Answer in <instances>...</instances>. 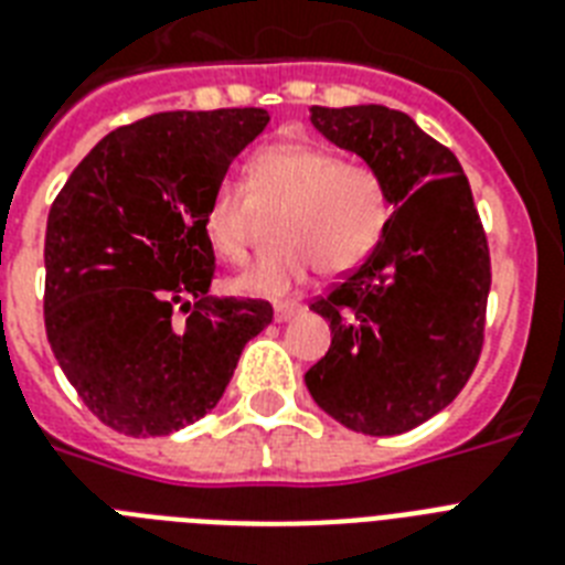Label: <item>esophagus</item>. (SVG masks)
Returning <instances> with one entry per match:
<instances>
[{"mask_svg": "<svg viewBox=\"0 0 565 565\" xmlns=\"http://www.w3.org/2000/svg\"><path fill=\"white\" fill-rule=\"evenodd\" d=\"M299 313V305H290V301H284V305H275V322H287Z\"/></svg>", "mask_w": 565, "mask_h": 565, "instance_id": "obj_1", "label": "esophagus"}]
</instances>
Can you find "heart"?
Instances as JSON below:
<instances>
[{"instance_id": "b5f03b06", "label": "heart", "mask_w": 565, "mask_h": 565, "mask_svg": "<svg viewBox=\"0 0 565 565\" xmlns=\"http://www.w3.org/2000/svg\"><path fill=\"white\" fill-rule=\"evenodd\" d=\"M246 190L222 184L204 207L202 231L220 260H243L255 211H273L275 246L231 278V290L278 299L322 275H343L375 252L390 225L384 179L366 163L340 161L308 143L266 146L246 170Z\"/></svg>"}]
</instances>
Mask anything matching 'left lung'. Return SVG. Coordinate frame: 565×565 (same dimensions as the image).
I'll use <instances>...</instances> for the list:
<instances>
[{
    "instance_id": "1",
    "label": "left lung",
    "mask_w": 565,
    "mask_h": 565,
    "mask_svg": "<svg viewBox=\"0 0 565 565\" xmlns=\"http://www.w3.org/2000/svg\"><path fill=\"white\" fill-rule=\"evenodd\" d=\"M310 122L384 179L393 216L375 252L310 305L331 349L305 384L349 430L393 437L437 416L472 375L490 248L460 161L407 114L313 105Z\"/></svg>"
}]
</instances>
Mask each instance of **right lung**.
<instances>
[{
    "label": "right lung",
    "mask_w": 565,
    "mask_h": 565,
    "mask_svg": "<svg viewBox=\"0 0 565 565\" xmlns=\"http://www.w3.org/2000/svg\"><path fill=\"white\" fill-rule=\"evenodd\" d=\"M264 108L170 110L102 137L46 222V337L108 428L167 437L211 413L269 301L211 296L204 207ZM184 309L189 317L175 320Z\"/></svg>",
    "instance_id": "1"
}]
</instances>
